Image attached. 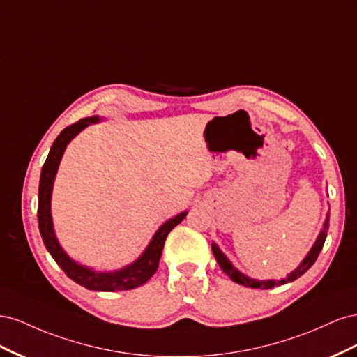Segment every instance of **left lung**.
<instances>
[{"label":"left lung","instance_id":"left-lung-1","mask_svg":"<svg viewBox=\"0 0 357 357\" xmlns=\"http://www.w3.org/2000/svg\"><path fill=\"white\" fill-rule=\"evenodd\" d=\"M328 229H329V213L326 214V219H325V223H323V228L317 236V240L314 243V245L311 247V250L308 252V255L304 257V261H302L299 264V266L295 269V271H291L286 278H282V280H253L250 277L244 275L243 273H240L238 269H236L231 262L229 259L226 257L220 248L218 247V244L213 243L211 244V250L214 253V257L215 261H218L219 266L222 268V271L228 275L232 282L238 283L241 286H245V287H252V289H273L274 286H282V284H286V283H291L295 282V280L298 277H301L302 274H305L308 269L314 265V262L317 261V256L319 253L321 252L323 248V244H325V240L328 236Z\"/></svg>","mask_w":357,"mask_h":357}]
</instances>
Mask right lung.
Returning a JSON list of instances; mask_svg holds the SVG:
<instances>
[{
  "label": "right lung",
  "instance_id": "right-lung-1",
  "mask_svg": "<svg viewBox=\"0 0 357 357\" xmlns=\"http://www.w3.org/2000/svg\"><path fill=\"white\" fill-rule=\"evenodd\" d=\"M100 122L98 116L84 117L82 121L75 122L67 126L63 131L56 137L53 142L49 156L41 168L40 176V186H38V228L43 243H45L47 252L55 259V262L62 268L73 282L77 284L89 289V290H100V291H114V290H129L135 289L147 283V280L152 277L159 266V259L162 255V248H164L165 240L168 234L172 231L174 226H177L183 219L186 218L188 211H183L177 214L176 218L167 220L153 235L152 241L149 243L143 255L139 256L135 262L128 265L122 269H117L113 273H100L93 271V269L83 266L62 250V247L58 243V238L53 231V222L50 214V199H52V189L53 181H55L56 171L59 167V162L62 159L63 152H66L67 144L71 139L77 135L82 129H84L91 123Z\"/></svg>",
  "mask_w": 357,
  "mask_h": 357
}]
</instances>
